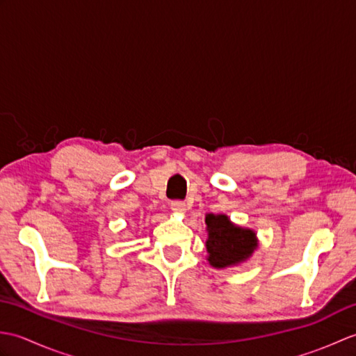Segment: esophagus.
<instances>
[{
    "instance_id": "1",
    "label": "esophagus",
    "mask_w": 356,
    "mask_h": 356,
    "mask_svg": "<svg viewBox=\"0 0 356 356\" xmlns=\"http://www.w3.org/2000/svg\"><path fill=\"white\" fill-rule=\"evenodd\" d=\"M170 207H171V209L174 211V213L184 214L185 211H186V205H185V203H184L182 200H172Z\"/></svg>"
}]
</instances>
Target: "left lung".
<instances>
[{
	"label": "left lung",
	"instance_id": "left-lung-1",
	"mask_svg": "<svg viewBox=\"0 0 356 356\" xmlns=\"http://www.w3.org/2000/svg\"><path fill=\"white\" fill-rule=\"evenodd\" d=\"M208 260L214 268H226L246 260L255 249V234L232 225L223 214H208Z\"/></svg>",
	"mask_w": 356,
	"mask_h": 356
}]
</instances>
